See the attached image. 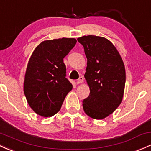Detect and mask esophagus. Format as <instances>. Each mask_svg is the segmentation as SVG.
<instances>
[{"instance_id": "esophagus-1", "label": "esophagus", "mask_w": 151, "mask_h": 151, "mask_svg": "<svg viewBox=\"0 0 151 151\" xmlns=\"http://www.w3.org/2000/svg\"><path fill=\"white\" fill-rule=\"evenodd\" d=\"M83 81H84V77H79V78L77 79V84H81V83H82V82H83Z\"/></svg>"}]
</instances>
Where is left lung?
<instances>
[{
	"mask_svg": "<svg viewBox=\"0 0 151 151\" xmlns=\"http://www.w3.org/2000/svg\"><path fill=\"white\" fill-rule=\"evenodd\" d=\"M77 40L87 59L84 78L89 95L82 101L89 117L102 120L113 113L123 98L125 68L121 56L110 41L102 36H84Z\"/></svg>",
	"mask_w": 151,
	"mask_h": 151,
	"instance_id": "1",
	"label": "left lung"
}]
</instances>
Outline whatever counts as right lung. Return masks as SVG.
<instances>
[{
    "label": "right lung",
    "instance_id": "1",
    "mask_svg": "<svg viewBox=\"0 0 151 151\" xmlns=\"http://www.w3.org/2000/svg\"><path fill=\"white\" fill-rule=\"evenodd\" d=\"M74 38L46 40L33 51L26 67L24 92L31 108L44 117L56 115L73 88L66 78L64 59L75 46Z\"/></svg>",
    "mask_w": 151,
    "mask_h": 151
}]
</instances>
